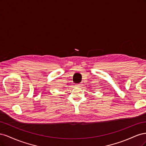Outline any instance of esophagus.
<instances>
[{"label": "esophagus", "instance_id": "1", "mask_svg": "<svg viewBox=\"0 0 146 146\" xmlns=\"http://www.w3.org/2000/svg\"><path fill=\"white\" fill-rule=\"evenodd\" d=\"M81 85H81L80 83H78V84H77V85H76V86H78V87L80 86Z\"/></svg>", "mask_w": 146, "mask_h": 146}]
</instances>
